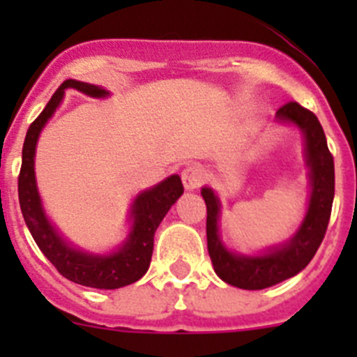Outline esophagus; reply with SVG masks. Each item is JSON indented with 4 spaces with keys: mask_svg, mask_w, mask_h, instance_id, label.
<instances>
[{
    "mask_svg": "<svg viewBox=\"0 0 357 357\" xmlns=\"http://www.w3.org/2000/svg\"><path fill=\"white\" fill-rule=\"evenodd\" d=\"M204 181H206V172L197 164H191L182 172V182H184V188L189 189V191H195V189L200 188Z\"/></svg>",
    "mask_w": 357,
    "mask_h": 357,
    "instance_id": "obj_1",
    "label": "esophagus"
}]
</instances>
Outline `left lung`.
<instances>
[{
  "label": "left lung",
  "instance_id": "1",
  "mask_svg": "<svg viewBox=\"0 0 357 357\" xmlns=\"http://www.w3.org/2000/svg\"><path fill=\"white\" fill-rule=\"evenodd\" d=\"M280 121L295 123L305 135V157L311 169V200L301 229L291 241L259 257L236 255L225 250L218 238L220 202L213 189H202L207 206V250L218 277L241 289H264L296 275L317 254L329 225L334 198V160L317 116L301 103L288 102L277 110Z\"/></svg>",
  "mask_w": 357,
  "mask_h": 357
}]
</instances>
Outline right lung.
Returning <instances> with one entry per match:
<instances>
[{"instance_id": "add662e5", "label": "right lung", "mask_w": 357, "mask_h": 357, "mask_svg": "<svg viewBox=\"0 0 357 357\" xmlns=\"http://www.w3.org/2000/svg\"><path fill=\"white\" fill-rule=\"evenodd\" d=\"M68 87L96 98L107 94V91L98 85L77 80L62 82L48 105L44 107L36 121L31 123L24 137L23 162H21V172L17 178L19 206L37 247L59 270L61 275L89 288L118 289L139 280L146 273L151 261V252H153V234L169 207L184 193V185H182L181 176L172 175L159 185L148 189L135 198L134 209H132L134 225H132L130 236L127 243L112 255H89L69 247L46 220L39 193H37L36 172H33V155H36V144L40 130L50 116L55 112L64 96V89Z\"/></svg>"}]
</instances>
